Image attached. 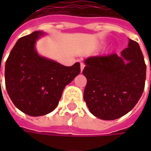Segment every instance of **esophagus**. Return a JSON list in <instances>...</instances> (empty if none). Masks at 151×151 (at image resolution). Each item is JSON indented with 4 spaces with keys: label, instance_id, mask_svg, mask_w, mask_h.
Wrapping results in <instances>:
<instances>
[{
    "label": "esophagus",
    "instance_id": "esophagus-1",
    "mask_svg": "<svg viewBox=\"0 0 151 151\" xmlns=\"http://www.w3.org/2000/svg\"><path fill=\"white\" fill-rule=\"evenodd\" d=\"M84 67H85V64H84V63H81V71L83 70Z\"/></svg>",
    "mask_w": 151,
    "mask_h": 151
}]
</instances>
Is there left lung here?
Returning <instances> with one entry per match:
<instances>
[{
  "label": "left lung",
  "instance_id": "8db88e82",
  "mask_svg": "<svg viewBox=\"0 0 151 151\" xmlns=\"http://www.w3.org/2000/svg\"><path fill=\"white\" fill-rule=\"evenodd\" d=\"M128 48L117 54L85 60L87 83L84 100L89 111L102 120L119 119L131 111L145 89L146 65L139 44L129 39ZM151 70V65H150Z\"/></svg>",
  "mask_w": 151,
  "mask_h": 151
}]
</instances>
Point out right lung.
Segmentation results:
<instances>
[{"instance_id":"add662e5","label":"right lung","mask_w":151,"mask_h":151,"mask_svg":"<svg viewBox=\"0 0 151 151\" xmlns=\"http://www.w3.org/2000/svg\"><path fill=\"white\" fill-rule=\"evenodd\" d=\"M43 35L36 31L19 38L5 65L6 88L11 100L22 113L33 117L54 111L65 86L81 72L79 62L65 66L38 55L35 44Z\"/></svg>"}]
</instances>
